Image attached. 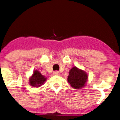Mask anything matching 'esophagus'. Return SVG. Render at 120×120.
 <instances>
[{
    "label": "esophagus",
    "instance_id": "34e87169",
    "mask_svg": "<svg viewBox=\"0 0 120 120\" xmlns=\"http://www.w3.org/2000/svg\"><path fill=\"white\" fill-rule=\"evenodd\" d=\"M53 74L54 75H60V72L58 71H55L53 72Z\"/></svg>",
    "mask_w": 120,
    "mask_h": 120
}]
</instances>
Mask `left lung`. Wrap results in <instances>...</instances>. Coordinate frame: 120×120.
Masks as SVG:
<instances>
[{
  "instance_id": "8db88e82",
  "label": "left lung",
  "mask_w": 120,
  "mask_h": 120,
  "mask_svg": "<svg viewBox=\"0 0 120 120\" xmlns=\"http://www.w3.org/2000/svg\"><path fill=\"white\" fill-rule=\"evenodd\" d=\"M88 79L87 74L84 70L73 67L69 71L68 81L70 86L75 89H80L86 86Z\"/></svg>"
}]
</instances>
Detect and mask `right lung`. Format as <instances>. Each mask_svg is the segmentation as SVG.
Segmentation results:
<instances>
[{"label": "right lung", "mask_w": 120, "mask_h": 120, "mask_svg": "<svg viewBox=\"0 0 120 120\" xmlns=\"http://www.w3.org/2000/svg\"><path fill=\"white\" fill-rule=\"evenodd\" d=\"M47 78L43 75L38 70H34L33 74L29 78V84L33 87H39L46 82Z\"/></svg>", "instance_id": "obj_1"}]
</instances>
